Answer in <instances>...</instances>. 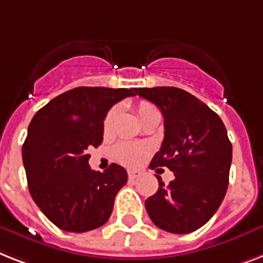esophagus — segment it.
Here are the masks:
<instances>
[{"mask_svg":"<svg viewBox=\"0 0 263 263\" xmlns=\"http://www.w3.org/2000/svg\"><path fill=\"white\" fill-rule=\"evenodd\" d=\"M140 174H142V173L139 172V170H128V178L131 181L136 180L138 177H140Z\"/></svg>","mask_w":263,"mask_h":263,"instance_id":"esophagus-1","label":"esophagus"}]
</instances>
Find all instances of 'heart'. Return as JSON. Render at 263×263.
Wrapping results in <instances>:
<instances>
[{"instance_id":"b5f03b06","label":"heart","mask_w":263,"mask_h":263,"mask_svg":"<svg viewBox=\"0 0 263 263\" xmlns=\"http://www.w3.org/2000/svg\"><path fill=\"white\" fill-rule=\"evenodd\" d=\"M138 115L139 117L142 119L148 113L154 112V110H158L153 104L147 101H142L138 104ZM117 113H119V108L117 106H113L109 112L106 113L105 119H104V132L108 134V132L112 131L113 121L116 119ZM147 155L146 147L140 146V144H136V143H119L115 148H113V157L117 162H120L125 166H138L140 165L144 158Z\"/></svg>"}]
</instances>
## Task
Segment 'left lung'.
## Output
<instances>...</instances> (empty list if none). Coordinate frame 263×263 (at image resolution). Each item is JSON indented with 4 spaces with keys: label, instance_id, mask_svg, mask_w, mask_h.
<instances>
[{
    "label": "left lung",
    "instance_id": "obj_1",
    "mask_svg": "<svg viewBox=\"0 0 263 263\" xmlns=\"http://www.w3.org/2000/svg\"><path fill=\"white\" fill-rule=\"evenodd\" d=\"M136 95L161 109L165 138L151 168L168 167L167 186L157 176V193L144 202L153 223L172 234H189L215 215L228 187L232 146L223 121L191 93L173 86L139 87Z\"/></svg>",
    "mask_w": 263,
    "mask_h": 263
}]
</instances>
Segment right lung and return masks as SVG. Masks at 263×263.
Segmentation results:
<instances>
[{
	"instance_id": "right-lung-1",
	"label": "right lung",
	"mask_w": 263,
	"mask_h": 263,
	"mask_svg": "<svg viewBox=\"0 0 263 263\" xmlns=\"http://www.w3.org/2000/svg\"><path fill=\"white\" fill-rule=\"evenodd\" d=\"M131 96L135 87H76L51 100L29 123L23 144L28 189L47 219L63 231H90L110 217L127 172L116 163L104 173L91 170L87 148L102 143L108 110Z\"/></svg>"
}]
</instances>
